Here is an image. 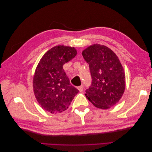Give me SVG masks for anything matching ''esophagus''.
Segmentation results:
<instances>
[{
    "label": "esophagus",
    "instance_id": "1",
    "mask_svg": "<svg viewBox=\"0 0 152 152\" xmlns=\"http://www.w3.org/2000/svg\"><path fill=\"white\" fill-rule=\"evenodd\" d=\"M77 89L79 90L80 92H82V91H83V89H84V87H83V86H80L78 87Z\"/></svg>",
    "mask_w": 152,
    "mask_h": 152
}]
</instances>
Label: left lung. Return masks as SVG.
I'll list each match as a JSON object with an SVG mask.
<instances>
[{
	"label": "left lung",
	"mask_w": 152,
	"mask_h": 152,
	"mask_svg": "<svg viewBox=\"0 0 152 152\" xmlns=\"http://www.w3.org/2000/svg\"><path fill=\"white\" fill-rule=\"evenodd\" d=\"M89 64L91 86L86 98L96 107L108 109L119 102L125 91L126 75L117 55L103 45L94 44L82 53Z\"/></svg>",
	"instance_id": "8db88e82"
}]
</instances>
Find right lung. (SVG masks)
Returning <instances> with one entry per match:
<instances>
[{
  "label": "right lung",
  "instance_id": "1",
  "mask_svg": "<svg viewBox=\"0 0 152 152\" xmlns=\"http://www.w3.org/2000/svg\"><path fill=\"white\" fill-rule=\"evenodd\" d=\"M77 53L74 48L57 45L44 54L36 68L33 79L35 98L40 107L50 113L65 111L79 93L63 70L64 64Z\"/></svg>",
  "mask_w": 152,
  "mask_h": 152
}]
</instances>
